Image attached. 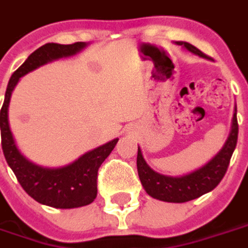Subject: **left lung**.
Wrapping results in <instances>:
<instances>
[{"mask_svg":"<svg viewBox=\"0 0 248 248\" xmlns=\"http://www.w3.org/2000/svg\"><path fill=\"white\" fill-rule=\"evenodd\" d=\"M174 44L181 46L186 51L192 52L202 59H208L200 49L185 41H176ZM238 119H236V106L233 111L232 124L230 136L224 142L223 148L215 154L211 160L193 172L183 176H166L155 172L145 161L141 148L138 146L137 154V169L141 184L145 192L153 199L166 202H185L202 196L217 186L227 172L230 160L238 141Z\"/></svg>","mask_w":248,"mask_h":248,"instance_id":"1","label":"left lung"}]
</instances>
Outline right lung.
I'll list each match as a JSON object with an SVG mask.
<instances>
[{"instance_id": "1", "label": "right lung", "mask_w": 248, "mask_h": 248, "mask_svg": "<svg viewBox=\"0 0 248 248\" xmlns=\"http://www.w3.org/2000/svg\"><path fill=\"white\" fill-rule=\"evenodd\" d=\"M88 43L56 44L48 43L31 53L18 70L10 78L2 108L0 111V129L5 160L13 170L24 190L36 202L53 208L70 209L84 207L94 202L98 188V169L115 148L118 138L100 145L80 155L68 165L46 168L27 158L16 143L9 124V103L12 93L20 78L53 60L70 58L84 49Z\"/></svg>"}]
</instances>
